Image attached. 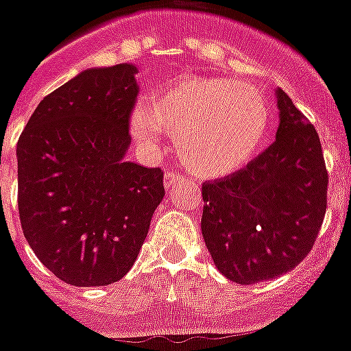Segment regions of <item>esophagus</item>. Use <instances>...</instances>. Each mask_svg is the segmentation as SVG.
<instances>
[{
    "mask_svg": "<svg viewBox=\"0 0 351 351\" xmlns=\"http://www.w3.org/2000/svg\"><path fill=\"white\" fill-rule=\"evenodd\" d=\"M178 182H182V176L175 175L173 171H167L166 175H164V187H166V189H171V187H175V185L178 184Z\"/></svg>",
    "mask_w": 351,
    "mask_h": 351,
    "instance_id": "esophagus-1",
    "label": "esophagus"
}]
</instances>
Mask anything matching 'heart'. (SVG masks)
Instances as JSON below:
<instances>
[{
	"mask_svg": "<svg viewBox=\"0 0 351 351\" xmlns=\"http://www.w3.org/2000/svg\"><path fill=\"white\" fill-rule=\"evenodd\" d=\"M270 113L258 90L227 77H191L162 88L131 113L138 144L156 147L166 133L195 175L218 178L241 169L258 153Z\"/></svg>",
	"mask_w": 351,
	"mask_h": 351,
	"instance_id": "heart-1",
	"label": "heart"
}]
</instances>
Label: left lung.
Masks as SVG:
<instances>
[{"mask_svg":"<svg viewBox=\"0 0 351 351\" xmlns=\"http://www.w3.org/2000/svg\"><path fill=\"white\" fill-rule=\"evenodd\" d=\"M276 141L243 169L202 185V236L216 269L252 285L289 272L314 247L328 173L315 128L278 88Z\"/></svg>","mask_w":351,"mask_h":351,"instance_id":"8db88e82","label":"left lung"}]
</instances>
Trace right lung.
<instances>
[{
    "label": "right lung",
    "instance_id": "add662e5",
    "mask_svg": "<svg viewBox=\"0 0 351 351\" xmlns=\"http://www.w3.org/2000/svg\"><path fill=\"white\" fill-rule=\"evenodd\" d=\"M136 72L88 68L39 102L18 141L23 234L73 287L124 278L164 198V173L126 160Z\"/></svg>",
    "mask_w": 351,
    "mask_h": 351
}]
</instances>
